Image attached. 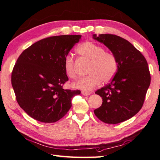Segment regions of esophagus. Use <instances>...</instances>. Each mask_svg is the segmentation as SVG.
Wrapping results in <instances>:
<instances>
[{
    "label": "esophagus",
    "mask_w": 160,
    "mask_h": 160,
    "mask_svg": "<svg viewBox=\"0 0 160 160\" xmlns=\"http://www.w3.org/2000/svg\"><path fill=\"white\" fill-rule=\"evenodd\" d=\"M81 94H83V95L84 96H88V95H90V94H91V92H85V91H81Z\"/></svg>",
    "instance_id": "1"
}]
</instances>
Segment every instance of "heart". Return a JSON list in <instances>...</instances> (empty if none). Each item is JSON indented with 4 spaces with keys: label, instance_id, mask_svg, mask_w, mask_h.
I'll use <instances>...</instances> for the list:
<instances>
[{
    "label": "heart",
    "instance_id": "1",
    "mask_svg": "<svg viewBox=\"0 0 160 160\" xmlns=\"http://www.w3.org/2000/svg\"><path fill=\"white\" fill-rule=\"evenodd\" d=\"M76 52L85 59L90 61V63L88 69L89 75L74 83L75 88L88 92L99 86L102 81L107 83L115 77L118 69L117 58L112 53L105 52L102 46L93 42L86 41L77 48ZM64 70L70 79H76V64L71 55L65 58Z\"/></svg>",
    "mask_w": 160,
    "mask_h": 160
}]
</instances>
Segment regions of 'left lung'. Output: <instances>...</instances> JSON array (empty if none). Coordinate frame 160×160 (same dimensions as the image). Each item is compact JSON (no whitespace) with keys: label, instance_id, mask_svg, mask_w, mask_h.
<instances>
[{"label":"left lung","instance_id":"8db88e82","mask_svg":"<svg viewBox=\"0 0 160 160\" xmlns=\"http://www.w3.org/2000/svg\"><path fill=\"white\" fill-rule=\"evenodd\" d=\"M93 38L105 45L118 63L111 81L95 92L103 102L94 112L102 122L116 124L130 119L142 108L151 83L148 63L138 50L119 36L94 34Z\"/></svg>","mask_w":160,"mask_h":160}]
</instances>
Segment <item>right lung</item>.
I'll return each instance as SVG.
<instances>
[{
	"mask_svg": "<svg viewBox=\"0 0 160 160\" xmlns=\"http://www.w3.org/2000/svg\"><path fill=\"white\" fill-rule=\"evenodd\" d=\"M81 35H61L36 42L18 58L12 72V85L21 108L38 122L53 123L72 106L80 90H65L68 81L64 60Z\"/></svg>",
	"mask_w": 160,
	"mask_h": 160,
	"instance_id": "obj_1",
	"label": "right lung"
}]
</instances>
